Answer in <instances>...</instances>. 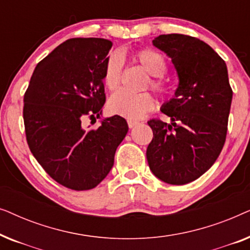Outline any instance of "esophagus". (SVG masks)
I'll list each match as a JSON object with an SVG mask.
<instances>
[{"label":"esophagus","instance_id":"1","mask_svg":"<svg viewBox=\"0 0 250 250\" xmlns=\"http://www.w3.org/2000/svg\"><path fill=\"white\" fill-rule=\"evenodd\" d=\"M138 124H139L138 121H133V119H128V121H127V125H128L129 128H133L134 126H136Z\"/></svg>","mask_w":250,"mask_h":250}]
</instances>
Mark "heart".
<instances>
[{"mask_svg": "<svg viewBox=\"0 0 250 250\" xmlns=\"http://www.w3.org/2000/svg\"><path fill=\"white\" fill-rule=\"evenodd\" d=\"M132 59L139 63L146 73L151 75L146 81V86H150L151 90L159 95H165L167 93V85L160 78L167 71L165 58L155 50L142 49L133 53ZM122 78L123 62L117 54L112 53L105 60L102 81L109 91L114 92L121 87ZM155 105V99L148 92L129 93L126 91H119L112 95L108 102L109 110L112 114L129 119L141 118L146 112L151 111Z\"/></svg>", "mask_w": 250, "mask_h": 250, "instance_id": "heart-1", "label": "heart"}]
</instances>
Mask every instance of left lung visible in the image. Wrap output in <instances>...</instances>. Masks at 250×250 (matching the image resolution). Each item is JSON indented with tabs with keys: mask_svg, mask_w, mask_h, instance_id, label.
Segmentation results:
<instances>
[{
	"mask_svg": "<svg viewBox=\"0 0 250 250\" xmlns=\"http://www.w3.org/2000/svg\"><path fill=\"white\" fill-rule=\"evenodd\" d=\"M153 45L172 59L179 86L162 111L172 124L148 122L153 138L146 149L151 172L164 182H192L216 162L227 139L232 88L225 61L199 39L159 35Z\"/></svg>",
	"mask_w": 250,
	"mask_h": 250,
	"instance_id": "obj_1",
	"label": "left lung"
}]
</instances>
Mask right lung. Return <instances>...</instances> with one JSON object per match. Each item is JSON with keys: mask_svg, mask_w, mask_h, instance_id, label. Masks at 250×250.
I'll use <instances>...</instances> for the list:
<instances>
[{"mask_svg": "<svg viewBox=\"0 0 250 250\" xmlns=\"http://www.w3.org/2000/svg\"><path fill=\"white\" fill-rule=\"evenodd\" d=\"M112 43L104 39H70L37 63L23 95L28 146L43 169L61 186L93 189L114 166L115 152L128 131L118 115L98 128L84 118L100 117L105 101L102 81Z\"/></svg>", "mask_w": 250, "mask_h": 250, "instance_id": "1", "label": "right lung"}]
</instances>
